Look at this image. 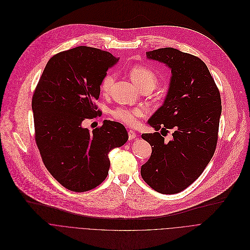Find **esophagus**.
Segmentation results:
<instances>
[{
  "label": "esophagus",
  "instance_id": "obj_1",
  "mask_svg": "<svg viewBox=\"0 0 250 250\" xmlns=\"http://www.w3.org/2000/svg\"><path fill=\"white\" fill-rule=\"evenodd\" d=\"M128 136H129V140H134L137 137V134L135 133V131L129 130L128 131Z\"/></svg>",
  "mask_w": 250,
  "mask_h": 250
}]
</instances>
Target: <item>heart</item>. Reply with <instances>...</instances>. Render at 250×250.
Returning <instances> with one entry per match:
<instances>
[{
    "label": "heart",
    "instance_id": "heart-1",
    "mask_svg": "<svg viewBox=\"0 0 250 250\" xmlns=\"http://www.w3.org/2000/svg\"><path fill=\"white\" fill-rule=\"evenodd\" d=\"M130 77L139 89L144 87H149L154 89L158 84V78L155 72L143 66L133 68L130 71ZM113 83L114 75L112 73L106 74L102 82V91L104 93H107L111 88ZM112 114L115 119L127 125H135L137 123V119L143 115V110L141 108L128 109L124 107H118L115 110H113Z\"/></svg>",
    "mask_w": 250,
    "mask_h": 250
}]
</instances>
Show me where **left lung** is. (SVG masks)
<instances>
[{"instance_id":"8db88e82","label":"left lung","mask_w":250,"mask_h":250,"mask_svg":"<svg viewBox=\"0 0 250 250\" xmlns=\"http://www.w3.org/2000/svg\"><path fill=\"white\" fill-rule=\"evenodd\" d=\"M146 54V59L163 63L171 71L164 104L147 124L156 131L173 132L169 142L159 132L142 135L152 146V155L142 166L141 175L156 191L175 194L200 176L214 155L221 95L206 64L198 57L172 47Z\"/></svg>"}]
</instances>
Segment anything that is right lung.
I'll list each match as a JSON object with an SVG mask.
<instances>
[{
    "instance_id": "right-lung-1",
    "label": "right lung",
    "mask_w": 250,
    "mask_h": 250,
    "mask_svg": "<svg viewBox=\"0 0 250 250\" xmlns=\"http://www.w3.org/2000/svg\"><path fill=\"white\" fill-rule=\"evenodd\" d=\"M118 61L92 47L63 51L48 61L34 91L36 145L48 171L69 190L84 192L101 184L108 174L109 152L128 141L118 122L105 120L91 132L82 125L97 115L102 82Z\"/></svg>"
}]
</instances>
